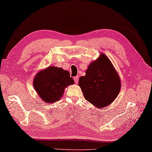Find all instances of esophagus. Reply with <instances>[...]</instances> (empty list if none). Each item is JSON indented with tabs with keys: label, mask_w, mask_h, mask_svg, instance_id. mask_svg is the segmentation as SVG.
Wrapping results in <instances>:
<instances>
[{
	"label": "esophagus",
	"mask_w": 152,
	"mask_h": 152,
	"mask_svg": "<svg viewBox=\"0 0 152 152\" xmlns=\"http://www.w3.org/2000/svg\"><path fill=\"white\" fill-rule=\"evenodd\" d=\"M74 80H75V83H78V80H79L78 76H76V77H74Z\"/></svg>",
	"instance_id": "obj_1"
}]
</instances>
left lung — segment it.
I'll return each mask as SVG.
<instances>
[{
	"label": "left lung",
	"instance_id": "left-lung-1",
	"mask_svg": "<svg viewBox=\"0 0 152 152\" xmlns=\"http://www.w3.org/2000/svg\"><path fill=\"white\" fill-rule=\"evenodd\" d=\"M78 85L85 99L96 108L109 105L118 97L121 83L118 72L104 54L89 64Z\"/></svg>",
	"mask_w": 152,
	"mask_h": 152
}]
</instances>
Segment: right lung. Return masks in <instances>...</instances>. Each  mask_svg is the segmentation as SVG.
<instances>
[{
	"label": "right lung",
	"mask_w": 152,
	"mask_h": 152,
	"mask_svg": "<svg viewBox=\"0 0 152 152\" xmlns=\"http://www.w3.org/2000/svg\"><path fill=\"white\" fill-rule=\"evenodd\" d=\"M75 83L68 71L50 66L39 71L34 77L33 87L43 102L53 103L59 101L65 88Z\"/></svg>",
	"instance_id": "obj_1"
}]
</instances>
